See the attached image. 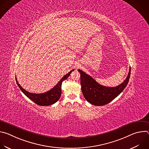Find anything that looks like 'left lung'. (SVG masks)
I'll use <instances>...</instances> for the list:
<instances>
[{"label":"left lung","instance_id":"obj_1","mask_svg":"<svg viewBox=\"0 0 149 149\" xmlns=\"http://www.w3.org/2000/svg\"><path fill=\"white\" fill-rule=\"evenodd\" d=\"M131 68L126 79L119 86L115 87L102 86L99 84L91 76L80 70L81 91L86 100L97 106L107 104L116 98L125 88L130 77Z\"/></svg>","mask_w":149,"mask_h":149}]
</instances>
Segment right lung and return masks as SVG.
Listing matches in <instances>:
<instances>
[{"mask_svg":"<svg viewBox=\"0 0 149 149\" xmlns=\"http://www.w3.org/2000/svg\"><path fill=\"white\" fill-rule=\"evenodd\" d=\"M73 71H74V70H71L68 74L63 76L53 88H52L51 90L46 93L42 94H33L26 91L21 87V86H20V84L18 83L17 81L16 77L15 78L18 87L28 98H29L31 100H32V101H33L35 103L39 105L45 106L53 104L59 100L61 95L62 82L68 78V77L70 75L71 73Z\"/></svg>","mask_w":149,"mask_h":149,"instance_id":"right-lung-1","label":"right lung"}]
</instances>
